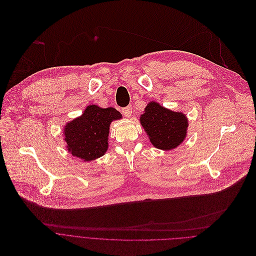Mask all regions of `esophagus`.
<instances>
[{
	"label": "esophagus",
	"mask_w": 256,
	"mask_h": 256,
	"mask_svg": "<svg viewBox=\"0 0 256 256\" xmlns=\"http://www.w3.org/2000/svg\"><path fill=\"white\" fill-rule=\"evenodd\" d=\"M122 113H123L124 116L130 117L131 114H132V107H131V106H127V107L123 108V109H122Z\"/></svg>",
	"instance_id": "obj_1"
}]
</instances>
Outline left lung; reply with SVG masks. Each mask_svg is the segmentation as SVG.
Returning <instances> with one entry per match:
<instances>
[{"label": "left lung", "mask_w": 256, "mask_h": 256, "mask_svg": "<svg viewBox=\"0 0 256 256\" xmlns=\"http://www.w3.org/2000/svg\"><path fill=\"white\" fill-rule=\"evenodd\" d=\"M140 123L151 144L162 150H172L182 144L188 126L182 113L168 110L153 100L144 109Z\"/></svg>", "instance_id": "8db88e82"}]
</instances>
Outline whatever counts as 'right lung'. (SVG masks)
I'll return each mask as SVG.
<instances>
[{
  "mask_svg": "<svg viewBox=\"0 0 256 256\" xmlns=\"http://www.w3.org/2000/svg\"><path fill=\"white\" fill-rule=\"evenodd\" d=\"M122 118L116 109L88 106L82 115L68 122L64 129L66 148L76 158L92 162L103 156L108 149L110 124Z\"/></svg>",
  "mask_w": 256,
  "mask_h": 256,
  "instance_id": "add662e5",
  "label": "right lung"
}]
</instances>
